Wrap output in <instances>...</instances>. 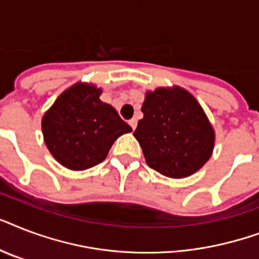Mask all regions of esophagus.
Instances as JSON below:
<instances>
[{
  "mask_svg": "<svg viewBox=\"0 0 259 259\" xmlns=\"http://www.w3.org/2000/svg\"><path fill=\"white\" fill-rule=\"evenodd\" d=\"M129 125H130V127H132V129H136V127H137V119H130L129 121Z\"/></svg>",
  "mask_w": 259,
  "mask_h": 259,
  "instance_id": "esophagus-1",
  "label": "esophagus"
}]
</instances>
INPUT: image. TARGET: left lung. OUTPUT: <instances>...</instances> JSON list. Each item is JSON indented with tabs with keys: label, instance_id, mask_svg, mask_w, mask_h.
I'll list each match as a JSON object with an SVG mask.
<instances>
[{
	"label": "left lung",
	"instance_id": "left-lung-1",
	"mask_svg": "<svg viewBox=\"0 0 259 259\" xmlns=\"http://www.w3.org/2000/svg\"><path fill=\"white\" fill-rule=\"evenodd\" d=\"M134 137L146 164L173 179L199 170L211 157L215 134L195 98L180 87L148 93Z\"/></svg>",
	"mask_w": 259,
	"mask_h": 259
}]
</instances>
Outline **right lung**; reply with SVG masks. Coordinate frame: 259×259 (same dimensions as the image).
Listing matches in <instances>:
<instances>
[{
	"label": "right lung",
	"instance_id": "obj_1",
	"mask_svg": "<svg viewBox=\"0 0 259 259\" xmlns=\"http://www.w3.org/2000/svg\"><path fill=\"white\" fill-rule=\"evenodd\" d=\"M99 95L97 87L78 83L64 91L42 118L47 148L68 169L83 170L101 164L114 141L132 132Z\"/></svg>",
	"mask_w": 259,
	"mask_h": 259
}]
</instances>
